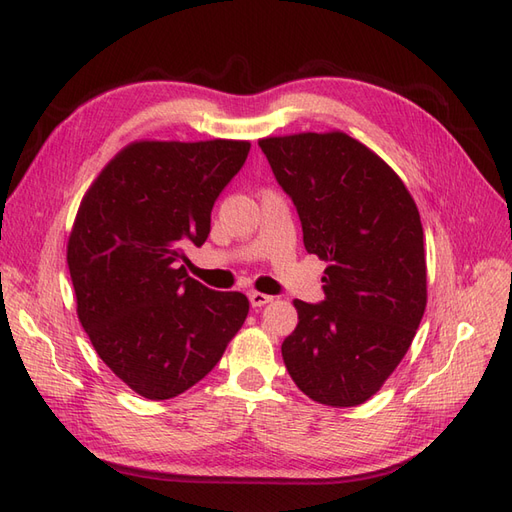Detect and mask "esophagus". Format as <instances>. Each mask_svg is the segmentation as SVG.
Returning a JSON list of instances; mask_svg holds the SVG:
<instances>
[{
    "label": "esophagus",
    "mask_w": 512,
    "mask_h": 512,
    "mask_svg": "<svg viewBox=\"0 0 512 512\" xmlns=\"http://www.w3.org/2000/svg\"><path fill=\"white\" fill-rule=\"evenodd\" d=\"M271 301H273L271 294L256 292V290H252V292H250V303H252L254 307H262V305H267V303H271Z\"/></svg>",
    "instance_id": "34e87169"
}]
</instances>
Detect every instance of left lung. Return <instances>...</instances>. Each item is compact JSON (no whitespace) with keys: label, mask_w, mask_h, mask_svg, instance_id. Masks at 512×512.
<instances>
[{"label":"left lung","mask_w":512,"mask_h":512,"mask_svg":"<svg viewBox=\"0 0 512 512\" xmlns=\"http://www.w3.org/2000/svg\"><path fill=\"white\" fill-rule=\"evenodd\" d=\"M258 145L297 207L305 250L327 262L324 301L294 299L286 369L318 404L359 406L404 359L425 314L421 215L395 170L346 132Z\"/></svg>","instance_id":"obj_1"}]
</instances>
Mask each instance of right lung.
I'll list each match as a JSON object with an SVG mask.
<instances>
[{
  "mask_svg": "<svg viewBox=\"0 0 512 512\" xmlns=\"http://www.w3.org/2000/svg\"><path fill=\"white\" fill-rule=\"evenodd\" d=\"M247 141H136L91 183L68 239L76 314L100 359L134 393L170 399L218 365L250 301L192 280L181 262Z\"/></svg>",
  "mask_w": 512,
  "mask_h": 512,
  "instance_id": "add662e5",
  "label": "right lung"
}]
</instances>
